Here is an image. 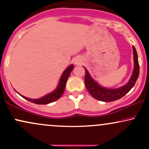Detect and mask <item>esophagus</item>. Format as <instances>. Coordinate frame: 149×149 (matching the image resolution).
<instances>
[{"instance_id":"34e87169","label":"esophagus","mask_w":149,"mask_h":149,"mask_svg":"<svg viewBox=\"0 0 149 149\" xmlns=\"http://www.w3.org/2000/svg\"><path fill=\"white\" fill-rule=\"evenodd\" d=\"M82 61H83V60H82L81 58L78 57V58H76V59H75L74 63H75V64H76V65H80V64H81Z\"/></svg>"}]
</instances>
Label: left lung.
<instances>
[{
	"mask_svg": "<svg viewBox=\"0 0 149 149\" xmlns=\"http://www.w3.org/2000/svg\"><path fill=\"white\" fill-rule=\"evenodd\" d=\"M132 49L133 56H134L133 57L134 58V69H133L132 74L127 83H126L125 85L120 88L111 89L101 86L92 78L88 70L83 66L85 70V87L88 89V92H90L92 97L99 101H102V102H113V101L118 100L124 97L134 87L135 83L139 77V61H138L137 52H136V49L134 46H132Z\"/></svg>",
	"mask_w": 149,
	"mask_h": 149,
	"instance_id": "obj_1",
	"label": "left lung"
}]
</instances>
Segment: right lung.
Segmentation results:
<instances>
[{"instance_id":"add662e5","label":"right lung","mask_w":149,"mask_h":149,"mask_svg":"<svg viewBox=\"0 0 149 149\" xmlns=\"http://www.w3.org/2000/svg\"><path fill=\"white\" fill-rule=\"evenodd\" d=\"M73 68H74L73 64H71L69 66H68V67L65 69V71L63 72L62 74H61V76L60 79H59L57 88H56L53 92L47 94V95H45V96L41 97V98H28V97H26L24 96H23V95H21L20 94H19L17 92L20 96H22L23 98H24L25 100L36 104H47L49 103H52L53 102H55V101L59 100V99L61 97V95H63V93H64L65 88H66V81H67L68 78H69V77L70 76V73H71Z\"/></svg>"}]
</instances>
